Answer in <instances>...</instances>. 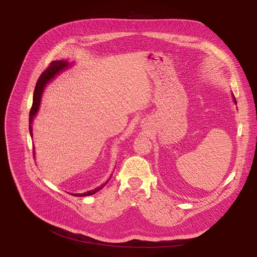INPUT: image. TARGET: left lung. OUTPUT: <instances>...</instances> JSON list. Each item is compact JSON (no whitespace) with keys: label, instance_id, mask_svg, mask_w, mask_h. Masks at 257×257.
<instances>
[{"label":"left lung","instance_id":"left-lung-1","mask_svg":"<svg viewBox=\"0 0 257 257\" xmlns=\"http://www.w3.org/2000/svg\"><path fill=\"white\" fill-rule=\"evenodd\" d=\"M234 99V102H236V100H235V98H233Z\"/></svg>","mask_w":257,"mask_h":257}]
</instances>
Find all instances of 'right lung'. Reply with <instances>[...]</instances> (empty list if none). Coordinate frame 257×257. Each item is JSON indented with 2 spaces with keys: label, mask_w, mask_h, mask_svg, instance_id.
<instances>
[{
  "label": "right lung",
  "mask_w": 257,
  "mask_h": 257,
  "mask_svg": "<svg viewBox=\"0 0 257 257\" xmlns=\"http://www.w3.org/2000/svg\"><path fill=\"white\" fill-rule=\"evenodd\" d=\"M65 66H67V62L66 61H61V60H59V61L58 60L57 61H53L47 67L46 71H44V73L39 76V78L37 80L36 86H35V89H34V93H33V104H32V107H31V109H30V114H29V130H30L31 137H32V126H31V124H32L33 117L35 116V114H36V112L38 110L39 103H40V98H42L43 90H44L46 84L49 82V81L54 76H55L56 74H58L61 70H63ZM105 184H103V185H101V186H99L97 188H94V190H92V191H89V192H86V193H83V194H73V196L84 197V196L93 195V194H96L98 191H100L101 188H103Z\"/></svg>",
  "instance_id": "1"
}]
</instances>
